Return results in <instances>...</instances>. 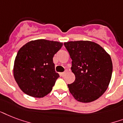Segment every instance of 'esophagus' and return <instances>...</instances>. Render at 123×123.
I'll return each instance as SVG.
<instances>
[{"label": "esophagus", "instance_id": "obj_1", "mask_svg": "<svg viewBox=\"0 0 123 123\" xmlns=\"http://www.w3.org/2000/svg\"><path fill=\"white\" fill-rule=\"evenodd\" d=\"M67 70H65V72H62V73H61V76H64L65 75V74L67 73Z\"/></svg>", "mask_w": 123, "mask_h": 123}]
</instances>
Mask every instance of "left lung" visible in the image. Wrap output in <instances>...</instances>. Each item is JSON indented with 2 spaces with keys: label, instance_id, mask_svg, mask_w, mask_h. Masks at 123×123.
I'll use <instances>...</instances> for the list:
<instances>
[{
  "label": "left lung",
  "instance_id": "obj_1",
  "mask_svg": "<svg viewBox=\"0 0 123 123\" xmlns=\"http://www.w3.org/2000/svg\"><path fill=\"white\" fill-rule=\"evenodd\" d=\"M64 45L72 59L71 70L76 78L68 85L70 94L80 102L98 99L108 88L112 78L110 56L91 41H70Z\"/></svg>",
  "mask_w": 123,
  "mask_h": 123
}]
</instances>
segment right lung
<instances>
[{
	"label": "right lung",
	"instance_id": "1",
	"mask_svg": "<svg viewBox=\"0 0 123 123\" xmlns=\"http://www.w3.org/2000/svg\"><path fill=\"white\" fill-rule=\"evenodd\" d=\"M63 43L39 39L30 41L18 51L13 76L22 91L34 98H43L51 92L60 76L56 72L54 55Z\"/></svg>",
	"mask_w": 123,
	"mask_h": 123
}]
</instances>
